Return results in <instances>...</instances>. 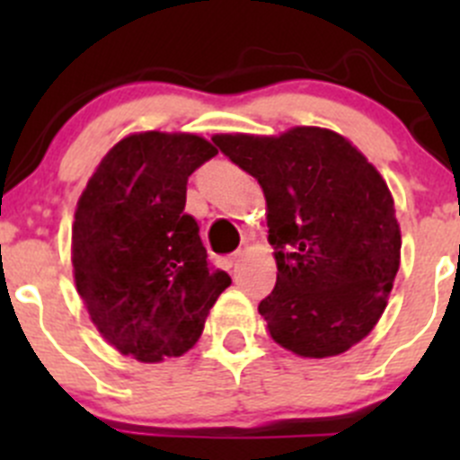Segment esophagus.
<instances>
[{"instance_id": "1", "label": "esophagus", "mask_w": 460, "mask_h": 460, "mask_svg": "<svg viewBox=\"0 0 460 460\" xmlns=\"http://www.w3.org/2000/svg\"><path fill=\"white\" fill-rule=\"evenodd\" d=\"M240 262H243V253H231V256L220 260V267L226 269V271H235Z\"/></svg>"}]
</instances>
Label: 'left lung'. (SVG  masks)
<instances>
[{"instance_id": "obj_1", "label": "left lung", "mask_w": 460, "mask_h": 460, "mask_svg": "<svg viewBox=\"0 0 460 460\" xmlns=\"http://www.w3.org/2000/svg\"><path fill=\"white\" fill-rule=\"evenodd\" d=\"M211 140L258 180L267 200L278 278L258 312L273 341L305 358L338 356L363 341L401 264L394 198L374 164L318 127Z\"/></svg>"}]
</instances>
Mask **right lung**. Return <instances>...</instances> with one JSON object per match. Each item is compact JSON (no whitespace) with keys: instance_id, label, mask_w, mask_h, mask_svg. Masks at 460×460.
I'll return each instance as SVG.
<instances>
[{"instance_id":"obj_1","label":"right lung","mask_w":460,"mask_h":460,"mask_svg":"<svg viewBox=\"0 0 460 460\" xmlns=\"http://www.w3.org/2000/svg\"><path fill=\"white\" fill-rule=\"evenodd\" d=\"M213 155L191 133H136L106 153L77 202V294L102 336L142 363L191 349L231 285L208 267L200 226L184 211L189 175Z\"/></svg>"}]
</instances>
